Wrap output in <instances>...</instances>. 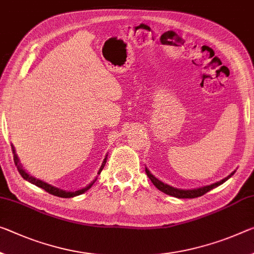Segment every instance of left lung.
Segmentation results:
<instances>
[{"mask_svg":"<svg viewBox=\"0 0 254 254\" xmlns=\"http://www.w3.org/2000/svg\"><path fill=\"white\" fill-rule=\"evenodd\" d=\"M146 173H147V176L150 181L152 182V184L155 185V187L164 193H166L168 195H172V196H175V198H180V199H193V198H198V196H201L203 194H206L207 192H209L212 189H215L218 187V185L223 184L225 181H227L229 178H231L232 175H234L235 172H233L229 174L227 178H225L224 180L219 181V182L214 183V184H210V185H207V187H202V188H199V189H193V190H181V189H175L173 187H170V185L165 184L163 182H160L159 180H157L154 175L151 174L150 172H149L147 168H146Z\"/></svg>","mask_w":254,"mask_h":254,"instance_id":"1","label":"left lung"}]
</instances>
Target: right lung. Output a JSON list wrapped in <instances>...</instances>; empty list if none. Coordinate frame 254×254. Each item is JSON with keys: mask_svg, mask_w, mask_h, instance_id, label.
Here are the masks:
<instances>
[{"mask_svg": "<svg viewBox=\"0 0 254 254\" xmlns=\"http://www.w3.org/2000/svg\"><path fill=\"white\" fill-rule=\"evenodd\" d=\"M12 149H13V154H14V148L12 147ZM14 164H15V166H17V168H18V171H19V173H20V175H21L22 178L25 179L26 181H28V182H30V183L35 184L36 187L42 188L43 190H45L46 192L50 193V194H53V195H56V196H60V198H72V196H75V195L82 194L83 192H86V191L88 190V189H90V188H91V185L95 183V181H94V182L90 183L89 185H88L87 188L81 189V190H79V191H75V192H66V191L60 190V189L55 188V187H52V185L47 184V183H45V182H43V181L35 179V178H33V176H30L29 174H28V173H26L25 171L22 170L21 166H20V164H19V159H18L17 155H14ZM105 164H106V158H105V160H104V162H103L102 167L99 168L98 174H100V172L103 171V168H104V166H105Z\"/></svg>", "mask_w": 254, "mask_h": 254, "instance_id": "right-lung-1", "label": "right lung"}]
</instances>
